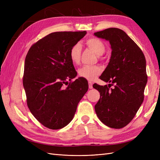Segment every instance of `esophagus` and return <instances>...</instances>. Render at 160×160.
<instances>
[{"label": "esophagus", "instance_id": "esophagus-1", "mask_svg": "<svg viewBox=\"0 0 160 160\" xmlns=\"http://www.w3.org/2000/svg\"><path fill=\"white\" fill-rule=\"evenodd\" d=\"M88 83H89V89L93 88V83H92L91 81H89Z\"/></svg>", "mask_w": 160, "mask_h": 160}]
</instances>
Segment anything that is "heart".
Returning a JSON list of instances; mask_svg holds the SVG:
<instances>
[{
    "label": "heart",
    "instance_id": "1",
    "mask_svg": "<svg viewBox=\"0 0 160 160\" xmlns=\"http://www.w3.org/2000/svg\"><path fill=\"white\" fill-rule=\"evenodd\" d=\"M85 45L90 49L93 50L99 56V57H100L101 55H103L105 51V45L103 42L97 37H89L85 40ZM81 50V45L79 42L75 43L70 49L69 57L73 64L78 65L79 63ZM101 72H102V68L100 66H84L79 69L78 74L81 77L92 81L99 76L101 73Z\"/></svg>",
    "mask_w": 160,
    "mask_h": 160
}]
</instances>
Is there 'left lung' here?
<instances>
[{"instance_id":"8db88e82","label":"left lung","mask_w":160,"mask_h":160,"mask_svg":"<svg viewBox=\"0 0 160 160\" xmlns=\"http://www.w3.org/2000/svg\"><path fill=\"white\" fill-rule=\"evenodd\" d=\"M94 35L109 41L112 49L109 64L99 77L110 84L93 86L100 92L95 112L107 126L122 128L133 119L143 103L148 81L146 58L138 45L122 29L109 28Z\"/></svg>"}]
</instances>
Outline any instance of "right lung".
Masks as SVG:
<instances>
[{"label":"right lung","mask_w":160,"mask_h":160,"mask_svg":"<svg viewBox=\"0 0 160 160\" xmlns=\"http://www.w3.org/2000/svg\"><path fill=\"white\" fill-rule=\"evenodd\" d=\"M86 33H50L34 43L27 54L22 79L27 103L38 122L49 129H59L68 125L88 90L85 79L71 81L77 71L69 57L71 47Z\"/></svg>","instance_id":"right-lung-1"}]
</instances>
